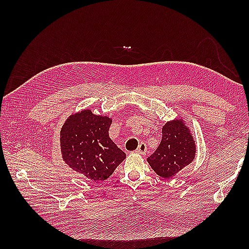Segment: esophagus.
Listing matches in <instances>:
<instances>
[{
  "label": "esophagus",
  "mask_w": 249,
  "mask_h": 249,
  "mask_svg": "<svg viewBox=\"0 0 249 249\" xmlns=\"http://www.w3.org/2000/svg\"><path fill=\"white\" fill-rule=\"evenodd\" d=\"M146 150H147L146 144L143 143V142H141L138 146V149H137V153H139V154H141V155H144V154H146Z\"/></svg>",
  "instance_id": "1"
}]
</instances>
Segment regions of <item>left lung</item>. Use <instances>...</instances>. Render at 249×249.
Listing matches in <instances>:
<instances>
[{"instance_id": "1", "label": "left lung", "mask_w": 249, "mask_h": 249, "mask_svg": "<svg viewBox=\"0 0 249 249\" xmlns=\"http://www.w3.org/2000/svg\"><path fill=\"white\" fill-rule=\"evenodd\" d=\"M161 133L160 144L146 160L158 176L170 178L194 161L197 145L183 118L166 122Z\"/></svg>"}]
</instances>
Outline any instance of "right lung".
<instances>
[{
	"label": "right lung",
	"instance_id": "right-lung-1",
	"mask_svg": "<svg viewBox=\"0 0 249 249\" xmlns=\"http://www.w3.org/2000/svg\"><path fill=\"white\" fill-rule=\"evenodd\" d=\"M111 124L110 116L83 109L68 116L61 128L63 161L89 181L104 182L126 158L109 137Z\"/></svg>",
	"mask_w": 249,
	"mask_h": 249
}]
</instances>
